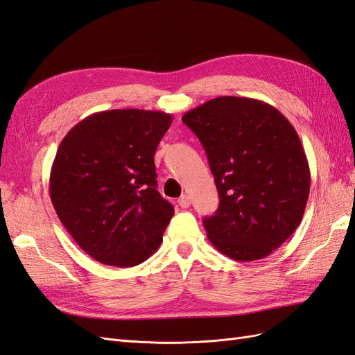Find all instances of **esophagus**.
Returning <instances> with one entry per match:
<instances>
[{
  "mask_svg": "<svg viewBox=\"0 0 355 355\" xmlns=\"http://www.w3.org/2000/svg\"><path fill=\"white\" fill-rule=\"evenodd\" d=\"M178 203H179V206H180L182 209H187V207L191 206V198H189V196H187V194H182V196L179 197V200H178Z\"/></svg>",
  "mask_w": 355,
  "mask_h": 355,
  "instance_id": "obj_1",
  "label": "esophagus"
}]
</instances>
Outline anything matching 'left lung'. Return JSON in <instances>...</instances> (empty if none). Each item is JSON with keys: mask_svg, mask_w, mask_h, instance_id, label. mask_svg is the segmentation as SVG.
Listing matches in <instances>:
<instances>
[{"mask_svg": "<svg viewBox=\"0 0 355 355\" xmlns=\"http://www.w3.org/2000/svg\"><path fill=\"white\" fill-rule=\"evenodd\" d=\"M203 145L219 207L203 224L210 243L237 261L270 255L299 227L311 171L297 131L270 104L218 97L182 116Z\"/></svg>", "mask_w": 355, "mask_h": 355, "instance_id": "left-lung-1", "label": "left lung"}]
</instances>
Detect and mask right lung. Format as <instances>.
<instances>
[{
    "mask_svg": "<svg viewBox=\"0 0 355 355\" xmlns=\"http://www.w3.org/2000/svg\"><path fill=\"white\" fill-rule=\"evenodd\" d=\"M171 121L158 110H104L76 123L60 143L52 205L98 263L137 266L159 248L175 209L157 191L154 157Z\"/></svg>",
    "mask_w": 355,
    "mask_h": 355,
    "instance_id": "obj_1",
    "label": "right lung"
}]
</instances>
